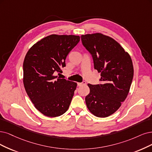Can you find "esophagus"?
Listing matches in <instances>:
<instances>
[{"label": "esophagus", "instance_id": "esophagus-1", "mask_svg": "<svg viewBox=\"0 0 152 152\" xmlns=\"http://www.w3.org/2000/svg\"><path fill=\"white\" fill-rule=\"evenodd\" d=\"M86 85V81H83L82 83H77V85L79 86H81L83 85Z\"/></svg>", "mask_w": 152, "mask_h": 152}]
</instances>
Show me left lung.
Masks as SVG:
<instances>
[{"mask_svg": "<svg viewBox=\"0 0 152 152\" xmlns=\"http://www.w3.org/2000/svg\"><path fill=\"white\" fill-rule=\"evenodd\" d=\"M82 44L91 54L94 67L101 72L102 84L88 86L85 98L88 110L94 116L113 114L127 97L133 77L130 56L115 39L101 33L82 35Z\"/></svg>", "mask_w": 152, "mask_h": 152, "instance_id": "left-lung-1", "label": "left lung"}]
</instances>
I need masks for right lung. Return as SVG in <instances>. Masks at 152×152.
I'll return each instance as SVG.
<instances>
[{
  "label": "right lung",
  "instance_id": "obj_1",
  "mask_svg": "<svg viewBox=\"0 0 152 152\" xmlns=\"http://www.w3.org/2000/svg\"><path fill=\"white\" fill-rule=\"evenodd\" d=\"M80 40L78 36L52 34L34 44L26 55V91L36 108L45 116H61L69 107L77 83L54 75L62 72L67 56Z\"/></svg>",
  "mask_w": 152,
  "mask_h": 152
}]
</instances>
